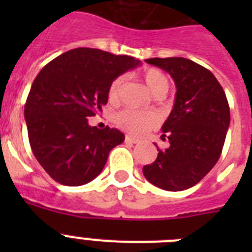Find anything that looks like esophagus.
Returning <instances> with one entry per match:
<instances>
[{"label":"esophagus","mask_w":252,"mask_h":252,"mask_svg":"<svg viewBox=\"0 0 252 252\" xmlns=\"http://www.w3.org/2000/svg\"><path fill=\"white\" fill-rule=\"evenodd\" d=\"M125 141L130 142V144H137V142H139V140H137L136 137L130 136V135H126V137H125Z\"/></svg>","instance_id":"esophagus-1"}]
</instances>
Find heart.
<instances>
[{
    "label": "heart",
    "instance_id": "heart-1",
    "mask_svg": "<svg viewBox=\"0 0 252 252\" xmlns=\"http://www.w3.org/2000/svg\"><path fill=\"white\" fill-rule=\"evenodd\" d=\"M142 78L146 86L157 97H162L169 90V79L161 70L157 68H148L142 72ZM124 83V78L117 77L111 82L108 87V101L111 103H117L120 99V92ZM116 125L122 130L133 135H141L145 131L153 128L157 125V120L150 113L139 112L135 110H124L116 116Z\"/></svg>",
    "mask_w": 252,
    "mask_h": 252
}]
</instances>
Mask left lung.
I'll list each match as a JSON object with an SVG mask.
<instances>
[{
  "mask_svg": "<svg viewBox=\"0 0 252 252\" xmlns=\"http://www.w3.org/2000/svg\"><path fill=\"white\" fill-rule=\"evenodd\" d=\"M146 63L164 69L177 86L175 103L165 124V150L142 168L154 186L179 192L201 182L221 157L230 126V106L220 82L208 69L186 58H151Z\"/></svg>",
  "mask_w": 252,
  "mask_h": 252,
  "instance_id": "8db88e82",
  "label": "left lung"
}]
</instances>
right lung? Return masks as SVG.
Wrapping results in <instances>:
<instances>
[{
	"label": "right lung",
	"mask_w": 252,
	"mask_h": 252,
	"mask_svg": "<svg viewBox=\"0 0 252 252\" xmlns=\"http://www.w3.org/2000/svg\"><path fill=\"white\" fill-rule=\"evenodd\" d=\"M137 65L140 60L127 55L78 48L40 70L24 112L31 150L55 182L88 183L104 168L110 151L124 142L119 130L90 126L88 119L107 103L111 82Z\"/></svg>",
	"instance_id": "add662e5"
}]
</instances>
